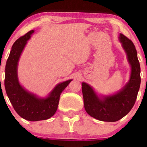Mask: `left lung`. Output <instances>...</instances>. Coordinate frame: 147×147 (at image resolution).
<instances>
[{"label": "left lung", "mask_w": 147, "mask_h": 147, "mask_svg": "<svg viewBox=\"0 0 147 147\" xmlns=\"http://www.w3.org/2000/svg\"><path fill=\"white\" fill-rule=\"evenodd\" d=\"M119 41L131 67L127 83L117 92L111 95L98 94L88 84L82 83L86 111L91 117L103 122H116L129 113L134 106L140 86V65L136 47L122 34H119Z\"/></svg>", "instance_id": "obj_1"}]
</instances>
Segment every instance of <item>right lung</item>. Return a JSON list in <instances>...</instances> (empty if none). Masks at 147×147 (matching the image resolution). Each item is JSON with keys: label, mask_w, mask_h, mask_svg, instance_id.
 Wrapping results in <instances>:
<instances>
[{"label": "right lung", "mask_w": 147, "mask_h": 147, "mask_svg": "<svg viewBox=\"0 0 147 147\" xmlns=\"http://www.w3.org/2000/svg\"><path fill=\"white\" fill-rule=\"evenodd\" d=\"M34 30L16 40L12 45L5 65V87L10 102L16 112L23 119L32 122L45 120L55 115L61 93L72 79L57 84L44 97L30 92L20 84L18 65L20 57Z\"/></svg>", "instance_id": "right-lung-1"}]
</instances>
